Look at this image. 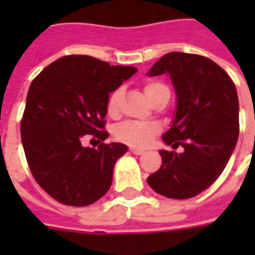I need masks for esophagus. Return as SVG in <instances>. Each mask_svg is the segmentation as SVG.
Segmentation results:
<instances>
[{
    "mask_svg": "<svg viewBox=\"0 0 255 255\" xmlns=\"http://www.w3.org/2000/svg\"><path fill=\"white\" fill-rule=\"evenodd\" d=\"M129 151L132 153V154L135 155H140V154H143L144 153V150L143 149H138V147H129Z\"/></svg>",
    "mask_w": 255,
    "mask_h": 255,
    "instance_id": "34e87169",
    "label": "esophagus"
}]
</instances>
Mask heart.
<instances>
[{"mask_svg":"<svg viewBox=\"0 0 255 255\" xmlns=\"http://www.w3.org/2000/svg\"><path fill=\"white\" fill-rule=\"evenodd\" d=\"M162 89H166V86L158 82H147L144 84V94L147 100L151 101L154 95L161 91ZM123 98V90L116 89L112 91L108 97L106 102V111L111 116H116L120 111V104ZM158 124L155 123H136V122H124L119 124L115 128V136L120 142L133 146V147H144L150 143L151 138L158 132Z\"/></svg>","mask_w":255,"mask_h":255,"instance_id":"b5f03b06","label":"heart"}]
</instances>
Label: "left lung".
<instances>
[{"mask_svg":"<svg viewBox=\"0 0 255 255\" xmlns=\"http://www.w3.org/2000/svg\"><path fill=\"white\" fill-rule=\"evenodd\" d=\"M164 73L176 93V109L162 140L184 150H161L162 165L147 183L164 197L187 199L210 187L228 164L239 136V101L227 72L202 56L168 53L147 76Z\"/></svg>","mask_w":255,"mask_h":255,"instance_id":"8db88e82","label":"left lung"}]
</instances>
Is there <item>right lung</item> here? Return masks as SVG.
<instances>
[{
	"label": "right lung",
	"instance_id": "1",
	"mask_svg": "<svg viewBox=\"0 0 255 255\" xmlns=\"http://www.w3.org/2000/svg\"><path fill=\"white\" fill-rule=\"evenodd\" d=\"M136 71L90 56H65L32 80L21 143L32 176L56 201L87 206L111 188L115 164L128 147L117 142L84 147L82 138L109 136L102 131L108 97Z\"/></svg>",
	"mask_w": 255,
	"mask_h": 255
}]
</instances>
